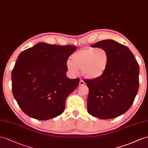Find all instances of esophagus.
Returning <instances> with one entry per match:
<instances>
[{"label": "esophagus", "instance_id": "1", "mask_svg": "<svg viewBox=\"0 0 148 148\" xmlns=\"http://www.w3.org/2000/svg\"><path fill=\"white\" fill-rule=\"evenodd\" d=\"M79 85H85V83L82 80H80V82H79Z\"/></svg>", "mask_w": 148, "mask_h": 148}]
</instances>
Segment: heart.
<instances>
[{
    "instance_id": "heart-1",
    "label": "heart",
    "mask_w": 148,
    "mask_h": 148,
    "mask_svg": "<svg viewBox=\"0 0 148 148\" xmlns=\"http://www.w3.org/2000/svg\"><path fill=\"white\" fill-rule=\"evenodd\" d=\"M110 63L107 50L103 48H87L80 50L68 60L66 66L72 75H77L81 70L82 75L88 79H97L105 73Z\"/></svg>"
}]
</instances>
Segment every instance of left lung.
I'll return each mask as SVG.
<instances>
[{"label": "left lung", "instance_id": "8db88e82", "mask_svg": "<svg viewBox=\"0 0 148 148\" xmlns=\"http://www.w3.org/2000/svg\"><path fill=\"white\" fill-rule=\"evenodd\" d=\"M92 47L106 49L110 63L101 77L84 80L89 89L87 110L100 119L116 118L134 102L139 84L138 63L127 46L114 40L100 41Z\"/></svg>", "mask_w": 148, "mask_h": 148}]
</instances>
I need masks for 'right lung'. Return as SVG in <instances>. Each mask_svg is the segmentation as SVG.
Listing matches in <instances>:
<instances>
[{
    "instance_id": "1",
    "label": "right lung",
    "mask_w": 148,
    "mask_h": 148,
    "mask_svg": "<svg viewBox=\"0 0 148 148\" xmlns=\"http://www.w3.org/2000/svg\"><path fill=\"white\" fill-rule=\"evenodd\" d=\"M77 48L40 42L18 56L12 71V93L28 116L45 121L63 112L66 98L80 82L66 75L67 60Z\"/></svg>"
}]
</instances>
